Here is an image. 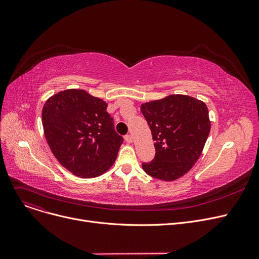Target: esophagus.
Listing matches in <instances>:
<instances>
[{"instance_id": "34e87169", "label": "esophagus", "mask_w": 259, "mask_h": 259, "mask_svg": "<svg viewBox=\"0 0 259 259\" xmlns=\"http://www.w3.org/2000/svg\"><path fill=\"white\" fill-rule=\"evenodd\" d=\"M125 141L127 142V143H132L133 142V139H132V135L131 134H127V135H125Z\"/></svg>"}]
</instances>
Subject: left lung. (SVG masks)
Masks as SVG:
<instances>
[{
	"label": "left lung",
	"mask_w": 259,
	"mask_h": 259,
	"mask_svg": "<svg viewBox=\"0 0 259 259\" xmlns=\"http://www.w3.org/2000/svg\"><path fill=\"white\" fill-rule=\"evenodd\" d=\"M141 111L150 127L155 156L143 162L144 171L157 180L172 182L191 170L210 133L206 104L192 97L172 94L145 103Z\"/></svg>",
	"instance_id": "1"
}]
</instances>
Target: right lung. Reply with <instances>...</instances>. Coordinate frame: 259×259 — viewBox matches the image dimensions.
<instances>
[{
  "label": "right lung",
  "instance_id": "obj_1",
  "mask_svg": "<svg viewBox=\"0 0 259 259\" xmlns=\"http://www.w3.org/2000/svg\"><path fill=\"white\" fill-rule=\"evenodd\" d=\"M106 110L103 100L79 89L54 94L43 107L42 122L51 151L76 176L97 178L116 159L124 139Z\"/></svg>",
  "mask_w": 259,
  "mask_h": 259
}]
</instances>
